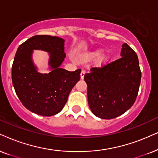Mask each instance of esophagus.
<instances>
[{"mask_svg": "<svg viewBox=\"0 0 158 158\" xmlns=\"http://www.w3.org/2000/svg\"><path fill=\"white\" fill-rule=\"evenodd\" d=\"M85 73H86L85 70H81V73H80V77H81V79H84V77H85Z\"/></svg>", "mask_w": 158, "mask_h": 158, "instance_id": "1", "label": "esophagus"}]
</instances>
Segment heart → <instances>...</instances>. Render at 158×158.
<instances>
[{"instance_id":"obj_1","label":"heart","mask_w":158,"mask_h":158,"mask_svg":"<svg viewBox=\"0 0 158 158\" xmlns=\"http://www.w3.org/2000/svg\"><path fill=\"white\" fill-rule=\"evenodd\" d=\"M103 51L102 49H97V50L93 51L91 52L87 53L85 57H83L84 60H97L101 57L103 55Z\"/></svg>"}]
</instances>
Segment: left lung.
I'll return each mask as SVG.
<instances>
[{
  "instance_id": "obj_1",
  "label": "left lung",
  "mask_w": 158,
  "mask_h": 158,
  "mask_svg": "<svg viewBox=\"0 0 158 158\" xmlns=\"http://www.w3.org/2000/svg\"><path fill=\"white\" fill-rule=\"evenodd\" d=\"M121 57L101 68H92L84 77L92 112L101 119L119 117L133 105L141 72L136 53L123 44Z\"/></svg>"
}]
</instances>
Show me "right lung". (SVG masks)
<instances>
[{"label": "right lung", "mask_w": 158, "mask_h": 158, "mask_svg": "<svg viewBox=\"0 0 158 158\" xmlns=\"http://www.w3.org/2000/svg\"><path fill=\"white\" fill-rule=\"evenodd\" d=\"M64 42L57 36L37 35L19 45L16 52L11 69L13 86L24 106L36 114L49 117L59 113L80 79L81 69L69 71L60 67L65 57ZM33 50L50 53V73L37 71L31 59Z\"/></svg>", "instance_id": "add662e5"}]
</instances>
